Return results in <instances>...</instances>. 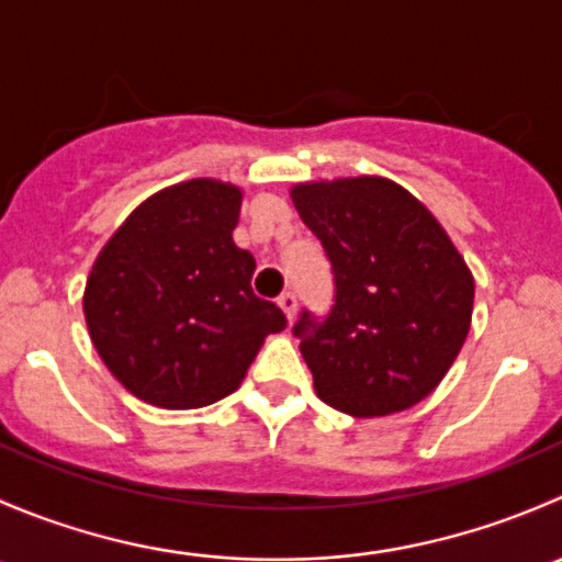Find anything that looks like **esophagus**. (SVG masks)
<instances>
[{
    "instance_id": "esophagus-1",
    "label": "esophagus",
    "mask_w": 562,
    "mask_h": 562,
    "mask_svg": "<svg viewBox=\"0 0 562 562\" xmlns=\"http://www.w3.org/2000/svg\"><path fill=\"white\" fill-rule=\"evenodd\" d=\"M277 304H280V307H282V313H285L288 321H293V315H296V307H299V302H296V293H293V291H285V293H280V299H277Z\"/></svg>"
}]
</instances>
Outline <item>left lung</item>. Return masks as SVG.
<instances>
[{
	"mask_svg": "<svg viewBox=\"0 0 562 562\" xmlns=\"http://www.w3.org/2000/svg\"><path fill=\"white\" fill-rule=\"evenodd\" d=\"M334 274V304L302 310L293 337L334 411L389 416L422 402L470 328L473 277L438 220L378 176L293 187Z\"/></svg>",
	"mask_w": 562,
	"mask_h": 562,
	"instance_id": "obj_1",
	"label": "left lung"
}]
</instances>
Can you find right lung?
Returning a JSON list of instances; mask_svg holds the SVG:
<instances>
[{
    "label": "right lung",
    "mask_w": 562,
    "mask_h": 562,
    "mask_svg": "<svg viewBox=\"0 0 562 562\" xmlns=\"http://www.w3.org/2000/svg\"><path fill=\"white\" fill-rule=\"evenodd\" d=\"M241 192L192 179L140 203L92 266L83 315L130 394L168 411L212 405L245 381L288 326L252 293L255 258L234 245Z\"/></svg>",
    "instance_id": "obj_1"
}]
</instances>
